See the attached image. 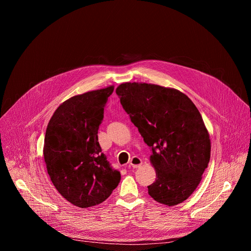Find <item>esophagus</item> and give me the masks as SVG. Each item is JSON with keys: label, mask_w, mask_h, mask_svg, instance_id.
<instances>
[{"label": "esophagus", "mask_w": 251, "mask_h": 251, "mask_svg": "<svg viewBox=\"0 0 251 251\" xmlns=\"http://www.w3.org/2000/svg\"><path fill=\"white\" fill-rule=\"evenodd\" d=\"M130 166L131 167H133L134 169H137V168H139V167H141V165H142V160L139 158V157H133L131 160H130Z\"/></svg>", "instance_id": "esophagus-1"}]
</instances>
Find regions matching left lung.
Returning a JSON list of instances; mask_svg holds the SVG:
<instances>
[{"mask_svg": "<svg viewBox=\"0 0 251 251\" xmlns=\"http://www.w3.org/2000/svg\"><path fill=\"white\" fill-rule=\"evenodd\" d=\"M123 109L151 147L156 181L148 186L158 202L172 206L197 189L210 159V139L193 101L180 90L125 82L116 88Z\"/></svg>", "mask_w": 251, "mask_h": 251, "instance_id": "left-lung-1", "label": "left lung"}]
</instances>
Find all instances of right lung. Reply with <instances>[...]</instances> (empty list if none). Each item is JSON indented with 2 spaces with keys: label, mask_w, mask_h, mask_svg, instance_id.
<instances>
[{
  "label": "right lung",
  "mask_w": 251,
  "mask_h": 251,
  "mask_svg": "<svg viewBox=\"0 0 251 251\" xmlns=\"http://www.w3.org/2000/svg\"><path fill=\"white\" fill-rule=\"evenodd\" d=\"M113 90L111 85L73 96L48 124L44 158L50 181L66 201L82 208L103 202L121 178L101 152L97 136Z\"/></svg>",
  "instance_id": "1"
}]
</instances>
